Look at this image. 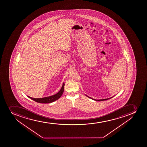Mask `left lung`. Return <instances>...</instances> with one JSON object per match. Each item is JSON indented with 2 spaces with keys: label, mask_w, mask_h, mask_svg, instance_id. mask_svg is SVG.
Masks as SVG:
<instances>
[{
  "label": "left lung",
  "mask_w": 147,
  "mask_h": 147,
  "mask_svg": "<svg viewBox=\"0 0 147 147\" xmlns=\"http://www.w3.org/2000/svg\"><path fill=\"white\" fill-rule=\"evenodd\" d=\"M86 96H87V95H86ZM87 96V97H88L90 98H91V99H92V100H96V101H102V100H108V99H110V98H108V99H102V100H96V99H92V98L90 97H89V96Z\"/></svg>",
  "instance_id": "1"
}]
</instances>
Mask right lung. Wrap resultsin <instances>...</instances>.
I'll use <instances>...</instances> for the list:
<instances>
[{
    "mask_svg": "<svg viewBox=\"0 0 147 147\" xmlns=\"http://www.w3.org/2000/svg\"><path fill=\"white\" fill-rule=\"evenodd\" d=\"M64 86H65V84L63 83L62 87L60 89L59 92H58V93H57V94L52 95V96H49V97H47L42 98H34L31 97L30 96H28V97L32 100H34L35 102H37L39 103H51V102H55L57 100H58L62 96V95L63 94V92H64Z\"/></svg>",
    "mask_w": 147,
    "mask_h": 147,
    "instance_id": "1",
    "label": "right lung"
}]
</instances>
